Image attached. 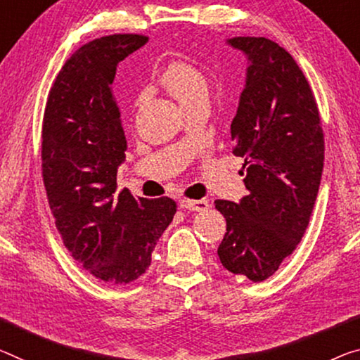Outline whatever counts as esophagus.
I'll return each instance as SVG.
<instances>
[{"label": "esophagus", "instance_id": "1", "mask_svg": "<svg viewBox=\"0 0 360 360\" xmlns=\"http://www.w3.org/2000/svg\"><path fill=\"white\" fill-rule=\"evenodd\" d=\"M180 207L185 209V211H193V212H202L207 211L211 207V202L207 199H188L184 198L180 199Z\"/></svg>", "mask_w": 360, "mask_h": 360}]
</instances>
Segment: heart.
I'll return each mask as SVG.
<instances>
[{"instance_id": "obj_1", "label": "heart", "mask_w": 360, "mask_h": 360, "mask_svg": "<svg viewBox=\"0 0 360 360\" xmlns=\"http://www.w3.org/2000/svg\"><path fill=\"white\" fill-rule=\"evenodd\" d=\"M162 86L172 95L181 106L188 108L196 99L207 95V84L201 72L195 65L184 63V60H172L161 72ZM141 98L138 96L135 106H138Z\"/></svg>"}]
</instances>
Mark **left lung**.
Listing matches in <instances>:
<instances>
[{"instance_id":"left-lung-1","label":"left lung","mask_w":360,"mask_h":360,"mask_svg":"<svg viewBox=\"0 0 360 360\" xmlns=\"http://www.w3.org/2000/svg\"><path fill=\"white\" fill-rule=\"evenodd\" d=\"M229 43L250 60L230 129L250 195L214 202L226 220L217 254L229 272L262 281L306 233L322 179L323 130L309 82L286 49L264 37Z\"/></svg>"}]
</instances>
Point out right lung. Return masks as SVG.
I'll return each mask as SVG.
<instances>
[{"instance_id":"add662e5","label":"right lung","mask_w":360,"mask_h":360,"mask_svg":"<svg viewBox=\"0 0 360 360\" xmlns=\"http://www.w3.org/2000/svg\"><path fill=\"white\" fill-rule=\"evenodd\" d=\"M146 41L117 33L80 46L54 80L43 115L41 174L56 229L72 257L109 285L146 272L176 212L167 196L115 191L127 140L112 82L120 60Z\"/></svg>"}]
</instances>
